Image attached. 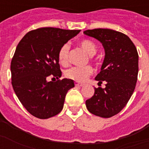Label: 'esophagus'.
Wrapping results in <instances>:
<instances>
[{
  "label": "esophagus",
  "mask_w": 149,
  "mask_h": 149,
  "mask_svg": "<svg viewBox=\"0 0 149 149\" xmlns=\"http://www.w3.org/2000/svg\"><path fill=\"white\" fill-rule=\"evenodd\" d=\"M75 85L77 86H83L84 84H83V83H80V82H75Z\"/></svg>",
  "instance_id": "34e87169"
}]
</instances>
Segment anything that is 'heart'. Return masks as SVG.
I'll list each match as a JSON object with an SVG mask.
<instances>
[{"mask_svg":"<svg viewBox=\"0 0 149 149\" xmlns=\"http://www.w3.org/2000/svg\"><path fill=\"white\" fill-rule=\"evenodd\" d=\"M79 45L82 47L90 56H93L97 53V47L95 43L90 40H83L79 42ZM70 43H66L60 47L58 51V61L63 65H66L69 61L70 54ZM93 70L90 66L84 67H73L67 69L65 71V75L68 79H73L77 82H83L91 75Z\"/></svg>","mask_w":149,"mask_h":149,"instance_id":"1","label":"heart"}]
</instances>
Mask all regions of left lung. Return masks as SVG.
Returning <instances> with one entry per match:
<instances>
[{
  "mask_svg": "<svg viewBox=\"0 0 149 149\" xmlns=\"http://www.w3.org/2000/svg\"><path fill=\"white\" fill-rule=\"evenodd\" d=\"M84 34L102 44L105 58L101 71L95 77L98 86L94 94L86 101L88 111L104 118H111L121 111L135 90L138 74V53L132 40L112 29L86 30Z\"/></svg>",
  "mask_w": 149,
  "mask_h": 149,
  "instance_id": "left-lung-1",
  "label": "left lung"
}]
</instances>
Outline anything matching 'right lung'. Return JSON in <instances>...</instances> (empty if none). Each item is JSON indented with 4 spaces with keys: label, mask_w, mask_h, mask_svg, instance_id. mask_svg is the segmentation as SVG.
Returning a JSON list of instances; mask_svg holds the SVG:
<instances>
[{
    "label": "right lung",
    "mask_w": 149,
    "mask_h": 149,
    "mask_svg": "<svg viewBox=\"0 0 149 149\" xmlns=\"http://www.w3.org/2000/svg\"><path fill=\"white\" fill-rule=\"evenodd\" d=\"M80 30L41 28L29 31L18 43L11 62L12 85L24 107L36 118L47 119L63 108L72 79L48 82L46 78L62 76L58 51Z\"/></svg>",
    "instance_id": "1"
}]
</instances>
